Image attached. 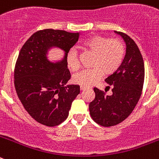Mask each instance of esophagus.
I'll return each instance as SVG.
<instances>
[{
    "label": "esophagus",
    "instance_id": "1",
    "mask_svg": "<svg viewBox=\"0 0 159 159\" xmlns=\"http://www.w3.org/2000/svg\"><path fill=\"white\" fill-rule=\"evenodd\" d=\"M85 89H87L86 87H83V86L80 87V90H81V91H84V90H85Z\"/></svg>",
    "mask_w": 159,
    "mask_h": 159
}]
</instances>
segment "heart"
<instances>
[{"mask_svg": "<svg viewBox=\"0 0 159 159\" xmlns=\"http://www.w3.org/2000/svg\"><path fill=\"white\" fill-rule=\"evenodd\" d=\"M82 48L94 53L90 69L84 70L73 77V81L83 87H90L99 80L102 74L110 75L116 72L122 64L125 56V47L121 40L102 36H93L82 43ZM67 67L76 71L80 68L77 54L73 49L68 51L66 57Z\"/></svg>", "mask_w": 159, "mask_h": 159, "instance_id": "b5f03b06", "label": "heart"}]
</instances>
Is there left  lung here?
Returning <instances> with one entry per match:
<instances>
[{
  "label": "left lung",
  "mask_w": 159,
  "mask_h": 159,
  "mask_svg": "<svg viewBox=\"0 0 159 159\" xmlns=\"http://www.w3.org/2000/svg\"><path fill=\"white\" fill-rule=\"evenodd\" d=\"M116 32L123 38L127 50L119 69L105 80L113 94L107 95L94 88L95 97L89 104L92 119L106 127L122 123L131 114L142 95L145 76L143 59L135 42L124 32Z\"/></svg>",
  "instance_id": "8db88e82"
}]
</instances>
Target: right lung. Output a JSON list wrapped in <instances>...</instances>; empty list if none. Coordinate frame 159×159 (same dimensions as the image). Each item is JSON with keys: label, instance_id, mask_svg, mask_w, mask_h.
<instances>
[{"label": "right lung", "instance_id": "right-lung-1", "mask_svg": "<svg viewBox=\"0 0 159 159\" xmlns=\"http://www.w3.org/2000/svg\"><path fill=\"white\" fill-rule=\"evenodd\" d=\"M80 33L46 29L36 32L24 43L14 68V85L24 107L32 119L56 127L68 116L71 102L80 94L79 85H67L71 73L66 57ZM66 52L64 60L53 64L46 57L49 47Z\"/></svg>", "mask_w": 159, "mask_h": 159}]
</instances>
